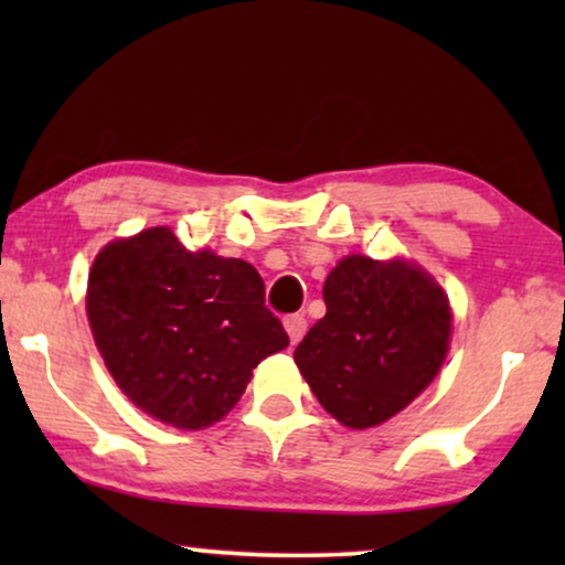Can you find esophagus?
Masks as SVG:
<instances>
[{
	"mask_svg": "<svg viewBox=\"0 0 565 565\" xmlns=\"http://www.w3.org/2000/svg\"><path fill=\"white\" fill-rule=\"evenodd\" d=\"M285 331H288V337H290V344H298L300 339H303V334H306V329H308V323H306V319L300 313H292V316H285Z\"/></svg>",
	"mask_w": 565,
	"mask_h": 565,
	"instance_id": "obj_1",
	"label": "esophagus"
}]
</instances>
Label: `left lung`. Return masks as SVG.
Masks as SVG:
<instances>
[{
  "label": "left lung",
  "mask_w": 565,
  "mask_h": 565,
  "mask_svg": "<svg viewBox=\"0 0 565 565\" xmlns=\"http://www.w3.org/2000/svg\"><path fill=\"white\" fill-rule=\"evenodd\" d=\"M323 303L327 316L292 358L344 427L388 422L435 381L450 350L452 311L419 265L350 254L323 282Z\"/></svg>",
  "instance_id": "left-lung-1"
}]
</instances>
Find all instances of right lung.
<instances>
[{
    "mask_svg": "<svg viewBox=\"0 0 565 565\" xmlns=\"http://www.w3.org/2000/svg\"><path fill=\"white\" fill-rule=\"evenodd\" d=\"M87 316L118 388L177 429L223 419L252 370L290 344L249 262L188 252L167 226L97 254Z\"/></svg>",
    "mask_w": 565,
    "mask_h": 565,
    "instance_id": "add662e5",
    "label": "right lung"
}]
</instances>
